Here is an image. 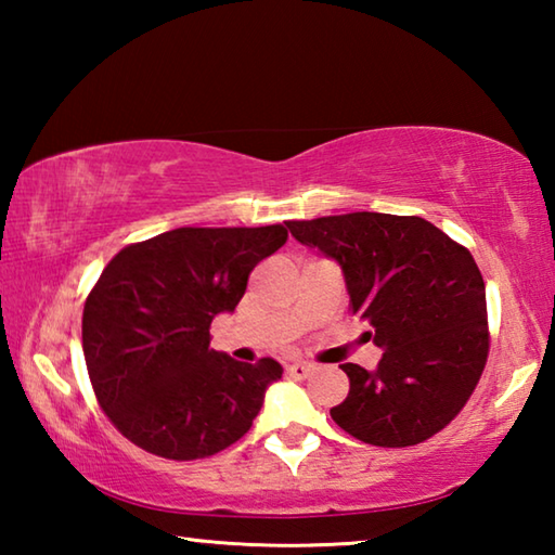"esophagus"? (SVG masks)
I'll return each mask as SVG.
<instances>
[{"label": "esophagus", "instance_id": "34e87169", "mask_svg": "<svg viewBox=\"0 0 555 555\" xmlns=\"http://www.w3.org/2000/svg\"><path fill=\"white\" fill-rule=\"evenodd\" d=\"M311 364L308 362H291V364H286V374L288 377H296V379H304V377H308V374H311Z\"/></svg>", "mask_w": 555, "mask_h": 555}]
</instances>
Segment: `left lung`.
I'll return each instance as SVG.
<instances>
[{"label": "left lung", "instance_id": "left-lung-1", "mask_svg": "<svg viewBox=\"0 0 555 555\" xmlns=\"http://www.w3.org/2000/svg\"><path fill=\"white\" fill-rule=\"evenodd\" d=\"M298 242L343 267L350 311L372 325L377 370L340 364L350 393L331 409L345 434L418 446L453 421L490 354L485 281L473 255L416 215L347 212L288 220Z\"/></svg>", "mask_w": 555, "mask_h": 555}]
</instances>
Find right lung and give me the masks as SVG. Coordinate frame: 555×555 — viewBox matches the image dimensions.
<instances>
[{"mask_svg":"<svg viewBox=\"0 0 555 555\" xmlns=\"http://www.w3.org/2000/svg\"><path fill=\"white\" fill-rule=\"evenodd\" d=\"M284 224L178 228L127 244L82 308L92 391L121 436L166 460L220 453L247 434L281 364L237 362L210 347V323L234 311Z\"/></svg>","mask_w":555,"mask_h":555,"instance_id":"add662e5","label":"right lung"}]
</instances>
